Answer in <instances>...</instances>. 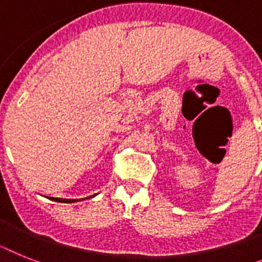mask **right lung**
<instances>
[{
  "label": "right lung",
  "mask_w": 262,
  "mask_h": 262,
  "mask_svg": "<svg viewBox=\"0 0 262 262\" xmlns=\"http://www.w3.org/2000/svg\"><path fill=\"white\" fill-rule=\"evenodd\" d=\"M57 202H76L77 200H68V199H53Z\"/></svg>",
  "instance_id": "right-lung-1"
}]
</instances>
